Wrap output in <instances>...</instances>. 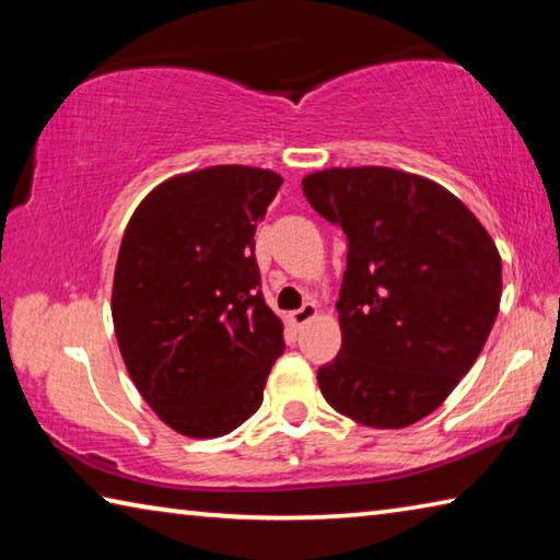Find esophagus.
I'll return each instance as SVG.
<instances>
[{
	"instance_id": "obj_1",
	"label": "esophagus",
	"mask_w": 560,
	"mask_h": 560,
	"mask_svg": "<svg viewBox=\"0 0 560 560\" xmlns=\"http://www.w3.org/2000/svg\"><path fill=\"white\" fill-rule=\"evenodd\" d=\"M316 316H318V306H316V303H303V306H301L299 311H291L289 320H291V326L303 328V326L308 324V320H314Z\"/></svg>"
}]
</instances>
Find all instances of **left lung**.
<instances>
[{
	"mask_svg": "<svg viewBox=\"0 0 560 560\" xmlns=\"http://www.w3.org/2000/svg\"><path fill=\"white\" fill-rule=\"evenodd\" d=\"M348 236L340 353L318 368L336 412L400 430L447 400L494 326L501 257L450 189L393 167H328L301 179Z\"/></svg>",
	"mask_w": 560,
	"mask_h": 560,
	"instance_id": "obj_1",
	"label": "left lung"
}]
</instances>
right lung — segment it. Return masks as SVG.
<instances>
[{"mask_svg":"<svg viewBox=\"0 0 560 560\" xmlns=\"http://www.w3.org/2000/svg\"><path fill=\"white\" fill-rule=\"evenodd\" d=\"M281 183L249 165L175 175L150 189L122 234L110 299L122 363L185 438H222L249 420L283 353L254 259Z\"/></svg>","mask_w":560,"mask_h":560,"instance_id":"right-lung-1","label":"right lung"}]
</instances>
